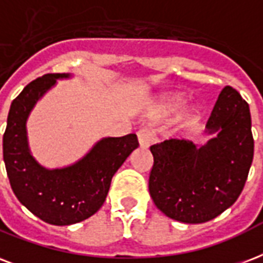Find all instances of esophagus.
Returning <instances> with one entry per match:
<instances>
[{
	"instance_id": "obj_1",
	"label": "esophagus",
	"mask_w": 263,
	"mask_h": 263,
	"mask_svg": "<svg viewBox=\"0 0 263 263\" xmlns=\"http://www.w3.org/2000/svg\"><path fill=\"white\" fill-rule=\"evenodd\" d=\"M138 140H139V146L143 149H147L152 143H153L154 136L153 132L147 129V128H142L138 131Z\"/></svg>"
}]
</instances>
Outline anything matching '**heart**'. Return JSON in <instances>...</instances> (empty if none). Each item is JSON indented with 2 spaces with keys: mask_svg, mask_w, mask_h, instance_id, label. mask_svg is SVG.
I'll return each instance as SVG.
<instances>
[{
  "mask_svg": "<svg viewBox=\"0 0 263 263\" xmlns=\"http://www.w3.org/2000/svg\"><path fill=\"white\" fill-rule=\"evenodd\" d=\"M185 100V95L183 93H179V92H174V93H170V95L163 96L157 105L158 113L161 116H171L179 109L182 103ZM198 113V107L194 105L187 106L183 111H182V116H180V120L186 123V121H190L192 118L196 117V114Z\"/></svg>",
  "mask_w": 263,
  "mask_h": 263,
  "instance_id": "obj_1",
  "label": "heart"
}]
</instances>
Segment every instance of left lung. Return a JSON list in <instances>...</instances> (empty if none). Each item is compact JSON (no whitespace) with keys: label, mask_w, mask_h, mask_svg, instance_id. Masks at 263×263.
<instances>
[{"label":"left lung","mask_w":263,"mask_h":263,"mask_svg":"<svg viewBox=\"0 0 263 263\" xmlns=\"http://www.w3.org/2000/svg\"><path fill=\"white\" fill-rule=\"evenodd\" d=\"M205 132L211 139L203 146L186 139L150 146V196L164 215L182 223H203L233 205L254 157L250 107L234 88L220 91Z\"/></svg>","instance_id":"1"}]
</instances>
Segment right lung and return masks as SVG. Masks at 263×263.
<instances>
[{
	"instance_id": "right-lung-1",
	"label": "right lung",
	"mask_w": 263,
	"mask_h": 263,
	"mask_svg": "<svg viewBox=\"0 0 263 263\" xmlns=\"http://www.w3.org/2000/svg\"><path fill=\"white\" fill-rule=\"evenodd\" d=\"M73 74H47L34 80L12 102L4 134V163L22 205L47 223L66 226L92 216L105 203L111 178L138 147L135 134L102 138L76 163L47 168L31 153L27 120L34 106L58 80Z\"/></svg>"
}]
</instances>
